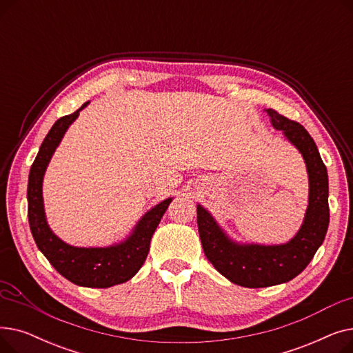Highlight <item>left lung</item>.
I'll return each instance as SVG.
<instances>
[{
  "label": "left lung",
  "instance_id": "obj_1",
  "mask_svg": "<svg viewBox=\"0 0 353 353\" xmlns=\"http://www.w3.org/2000/svg\"><path fill=\"white\" fill-rule=\"evenodd\" d=\"M276 130L302 154L309 177V199L303 223L288 243L256 245L232 240L214 217L197 205V226L209 262L230 282L243 288H268L292 281L305 270L323 243L329 226L327 170L306 128L268 108Z\"/></svg>",
  "mask_w": 353,
  "mask_h": 353
}]
</instances>
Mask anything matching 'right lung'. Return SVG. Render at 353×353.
Masks as SVG:
<instances>
[{
    "mask_svg": "<svg viewBox=\"0 0 353 353\" xmlns=\"http://www.w3.org/2000/svg\"><path fill=\"white\" fill-rule=\"evenodd\" d=\"M87 104L88 101L72 114L59 119L46 136L28 176V221L37 248L65 279L84 288H110L130 281L140 270L153 233L173 199L160 201L137 221L127 239L107 248L71 246L52 233L44 212L43 179L55 148Z\"/></svg>",
    "mask_w": 353,
    "mask_h": 353,
    "instance_id": "1",
    "label": "right lung"
}]
</instances>
